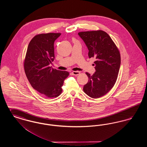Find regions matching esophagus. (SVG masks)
I'll list each match as a JSON object with an SVG mask.
<instances>
[{
  "instance_id": "34e87169",
  "label": "esophagus",
  "mask_w": 147,
  "mask_h": 147,
  "mask_svg": "<svg viewBox=\"0 0 147 147\" xmlns=\"http://www.w3.org/2000/svg\"><path fill=\"white\" fill-rule=\"evenodd\" d=\"M72 74L74 76H78L80 74V71H73Z\"/></svg>"
}]
</instances>
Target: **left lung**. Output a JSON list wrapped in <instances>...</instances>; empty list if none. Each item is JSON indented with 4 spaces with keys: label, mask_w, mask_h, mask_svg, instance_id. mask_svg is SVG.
<instances>
[{
    "label": "left lung",
    "mask_w": 147,
    "mask_h": 147,
    "mask_svg": "<svg viewBox=\"0 0 147 147\" xmlns=\"http://www.w3.org/2000/svg\"><path fill=\"white\" fill-rule=\"evenodd\" d=\"M78 35L89 50L88 56L94 57L96 71L91 76L86 73L89 81L83 90L89 96L100 98L110 91L115 84L121 65L119 49L111 38L102 30L80 32Z\"/></svg>",
    "instance_id": "8db88e82"
}]
</instances>
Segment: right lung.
Instances as JSON below:
<instances>
[{
    "mask_svg": "<svg viewBox=\"0 0 147 147\" xmlns=\"http://www.w3.org/2000/svg\"><path fill=\"white\" fill-rule=\"evenodd\" d=\"M60 33L36 35L28 44L24 69L29 83L46 98H56L62 91L64 80L69 73L49 67L55 59L54 43Z\"/></svg>",
    "mask_w": 147,
    "mask_h": 147,
    "instance_id": "right-lung-1",
    "label": "right lung"
}]
</instances>
